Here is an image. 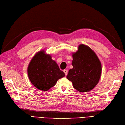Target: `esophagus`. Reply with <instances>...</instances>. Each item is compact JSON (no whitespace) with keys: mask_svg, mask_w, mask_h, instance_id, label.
<instances>
[{"mask_svg":"<svg viewBox=\"0 0 125 125\" xmlns=\"http://www.w3.org/2000/svg\"><path fill=\"white\" fill-rule=\"evenodd\" d=\"M64 73L65 74V75H67V73H68V70L67 69H64Z\"/></svg>","mask_w":125,"mask_h":125,"instance_id":"obj_1","label":"esophagus"}]
</instances>
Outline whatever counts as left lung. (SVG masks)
I'll return each mask as SVG.
<instances>
[{"label":"left lung","mask_w":125,"mask_h":125,"mask_svg":"<svg viewBox=\"0 0 125 125\" xmlns=\"http://www.w3.org/2000/svg\"><path fill=\"white\" fill-rule=\"evenodd\" d=\"M73 54L72 65L66 76L73 87L80 92H87L94 88L101 74V64L95 52L88 46L80 44Z\"/></svg>","instance_id":"1"}]
</instances>
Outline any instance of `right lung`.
Wrapping results in <instances>:
<instances>
[{
    "label": "right lung",
    "instance_id": "1",
    "mask_svg": "<svg viewBox=\"0 0 125 125\" xmlns=\"http://www.w3.org/2000/svg\"><path fill=\"white\" fill-rule=\"evenodd\" d=\"M31 83L37 89L48 91L56 84L57 81L65 76L51 56L44 50L37 52L30 61L27 68Z\"/></svg>",
    "mask_w": 125,
    "mask_h": 125
}]
</instances>
